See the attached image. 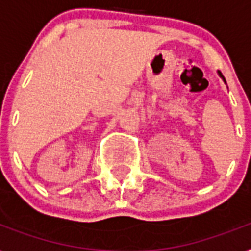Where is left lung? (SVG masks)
<instances>
[{
    "mask_svg": "<svg viewBox=\"0 0 251 251\" xmlns=\"http://www.w3.org/2000/svg\"><path fill=\"white\" fill-rule=\"evenodd\" d=\"M218 75H219V77H221V78L223 79V81H225V83H226V85H227V82H226V78H225V76H223V75H222V73L219 72V71H218Z\"/></svg>",
    "mask_w": 251,
    "mask_h": 251,
    "instance_id": "8db88e82",
    "label": "left lung"
}]
</instances>
